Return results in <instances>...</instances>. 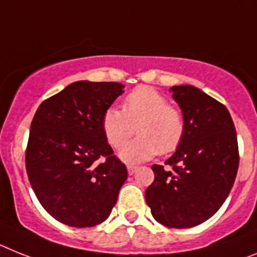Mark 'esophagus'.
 Instances as JSON below:
<instances>
[{"mask_svg": "<svg viewBox=\"0 0 257 257\" xmlns=\"http://www.w3.org/2000/svg\"><path fill=\"white\" fill-rule=\"evenodd\" d=\"M126 169H128V174H129V175H133V174H135V172L137 171V167H136V166H128Z\"/></svg>", "mask_w": 257, "mask_h": 257, "instance_id": "obj_1", "label": "esophagus"}]
</instances>
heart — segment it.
<instances>
[{
    "label": "heart",
    "mask_w": 257,
    "mask_h": 257,
    "mask_svg": "<svg viewBox=\"0 0 257 257\" xmlns=\"http://www.w3.org/2000/svg\"><path fill=\"white\" fill-rule=\"evenodd\" d=\"M136 126L139 137L125 144ZM102 128L112 146L125 144L120 149L118 158L126 165L149 161L159 152H174L185 132L182 112L169 105V99L149 86H141L128 94L122 109L109 107L103 115Z\"/></svg>",
    "instance_id": "b5f03b06"
}]
</instances>
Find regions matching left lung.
<instances>
[{
    "label": "left lung",
    "mask_w": 257,
    "mask_h": 257,
    "mask_svg": "<svg viewBox=\"0 0 257 257\" xmlns=\"http://www.w3.org/2000/svg\"><path fill=\"white\" fill-rule=\"evenodd\" d=\"M170 90L184 117V137L165 162L171 170L152 166L155 178L145 200L155 221L188 228L214 215L227 198L238 172V141L225 105L195 86Z\"/></svg>",
    "instance_id": "1"
}]
</instances>
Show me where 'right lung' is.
Masks as SVG:
<instances>
[{
  "mask_svg": "<svg viewBox=\"0 0 257 257\" xmlns=\"http://www.w3.org/2000/svg\"><path fill=\"white\" fill-rule=\"evenodd\" d=\"M117 82L77 81L39 105L26 170L39 202L55 219L91 227L108 218L128 171L107 142L104 112L124 92ZM100 156L105 161L98 162Z\"/></svg>",
  "mask_w": 257,
  "mask_h": 257,
  "instance_id": "obj_1",
  "label": "right lung"
}]
</instances>
